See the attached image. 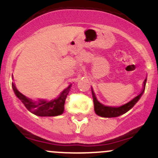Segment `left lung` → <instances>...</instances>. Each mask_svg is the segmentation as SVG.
<instances>
[{
	"label": "left lung",
	"instance_id": "left-lung-1",
	"mask_svg": "<svg viewBox=\"0 0 158 158\" xmlns=\"http://www.w3.org/2000/svg\"><path fill=\"white\" fill-rule=\"evenodd\" d=\"M147 79H145L144 82H143V87L142 91L137 95L136 97H134V99L131 101H130L127 103L124 104V105L121 106H104L103 104H101L99 101L96 99V96H95V93H93V90L92 89V93H93V103H94V110L95 112L97 115L99 116H102V117H116V116H119L120 115L123 114V113H127L128 110H131L133 106L136 104V102L140 99V96H142V94L143 93L145 89V85H146Z\"/></svg>",
	"mask_w": 158,
	"mask_h": 158
}]
</instances>
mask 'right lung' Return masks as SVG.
I'll list each match as a JSON object with an SVG mask.
<instances>
[{
    "mask_svg": "<svg viewBox=\"0 0 158 158\" xmlns=\"http://www.w3.org/2000/svg\"><path fill=\"white\" fill-rule=\"evenodd\" d=\"M71 85H70L68 88L65 89L61 93L59 97L53 100L49 101V102L40 100L38 102H35L31 99L24 96L22 93H20L15 87V84L12 82V88L15 95L22 102L27 110H28V111H30L33 114L40 116H55L62 114L64 111L65 99L68 93H69Z\"/></svg>",
    "mask_w": 158,
    "mask_h": 158,
    "instance_id": "right-lung-1",
    "label": "right lung"
}]
</instances>
